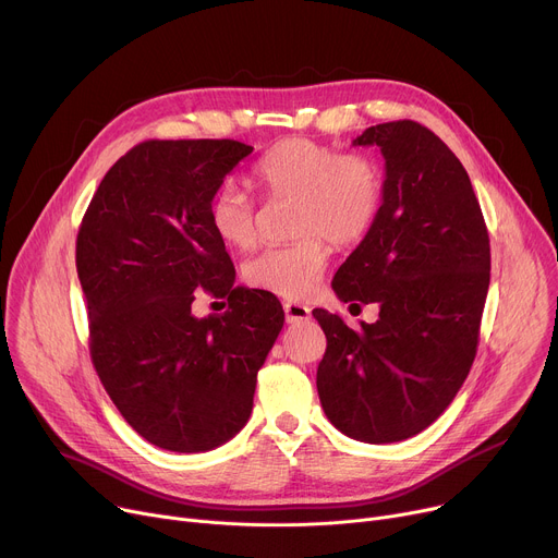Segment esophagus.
Listing matches in <instances>:
<instances>
[{
	"label": "esophagus",
	"mask_w": 558,
	"mask_h": 558,
	"mask_svg": "<svg viewBox=\"0 0 558 558\" xmlns=\"http://www.w3.org/2000/svg\"><path fill=\"white\" fill-rule=\"evenodd\" d=\"M283 313H286L288 324H296V322H305L307 317H311V307L303 303H296V301H286Z\"/></svg>",
	"instance_id": "34e87169"
}]
</instances>
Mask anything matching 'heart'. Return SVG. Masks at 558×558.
Instances as JSON below:
<instances>
[{"instance_id": "1", "label": "heart", "mask_w": 558, "mask_h": 558, "mask_svg": "<svg viewBox=\"0 0 558 558\" xmlns=\"http://www.w3.org/2000/svg\"><path fill=\"white\" fill-rule=\"evenodd\" d=\"M253 179L268 197H296L292 230L299 239L264 247L243 264L253 288L303 299L311 294L328 262V236L337 245L361 241L375 226L384 202V174L361 153L294 137L270 148L253 168ZM208 219L215 234L232 247H251L257 239L255 206L234 183L213 195Z\"/></svg>"}]
</instances>
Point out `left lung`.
I'll use <instances>...</instances> for the list:
<instances>
[{"label": "left lung", "instance_id": "1", "mask_svg": "<svg viewBox=\"0 0 558 558\" xmlns=\"http://www.w3.org/2000/svg\"><path fill=\"white\" fill-rule=\"evenodd\" d=\"M352 144L379 146L384 204L332 290L343 303H377L379 319L352 330L315 307L328 339L317 390L345 437L395 444L435 423L470 373L489 236L463 163L421 123H379Z\"/></svg>", "mask_w": 558, "mask_h": 558}]
</instances>
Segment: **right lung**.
Masks as SVG:
<instances>
[{
  "label": "right lung",
  "instance_id": "right-lung-1",
  "mask_svg": "<svg viewBox=\"0 0 558 558\" xmlns=\"http://www.w3.org/2000/svg\"><path fill=\"white\" fill-rule=\"evenodd\" d=\"M253 146L234 140H148L101 179L77 234L90 359L129 425L170 452L213 450L247 423L257 373L283 307L234 286L208 219L213 195ZM229 299L197 320L194 292Z\"/></svg>",
  "mask_w": 558,
  "mask_h": 558
}]
</instances>
